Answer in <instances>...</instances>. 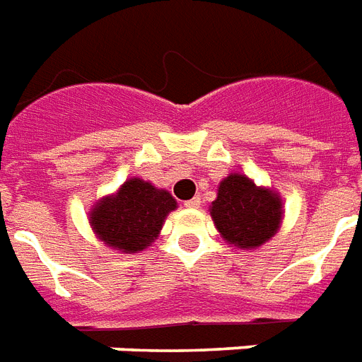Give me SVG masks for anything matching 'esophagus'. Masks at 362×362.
<instances>
[{
  "mask_svg": "<svg viewBox=\"0 0 362 362\" xmlns=\"http://www.w3.org/2000/svg\"><path fill=\"white\" fill-rule=\"evenodd\" d=\"M187 206V209H199V206H201V197H193V199H189V201H186V203H184Z\"/></svg>",
  "mask_w": 362,
  "mask_h": 362,
  "instance_id": "obj_1",
  "label": "esophagus"
}]
</instances>
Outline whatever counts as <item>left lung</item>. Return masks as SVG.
<instances>
[{
  "label": "left lung",
  "mask_w": 362,
  "mask_h": 362,
  "mask_svg": "<svg viewBox=\"0 0 362 362\" xmlns=\"http://www.w3.org/2000/svg\"><path fill=\"white\" fill-rule=\"evenodd\" d=\"M221 238L238 250H257L280 231L284 201L269 186H257L244 173L227 175L210 204Z\"/></svg>",
  "instance_id": "obj_1"
}]
</instances>
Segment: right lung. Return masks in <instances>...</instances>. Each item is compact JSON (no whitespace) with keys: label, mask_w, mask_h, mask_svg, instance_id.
<instances>
[{"label":"right lung","mask_w":362,"mask_h":362,"mask_svg":"<svg viewBox=\"0 0 362 362\" xmlns=\"http://www.w3.org/2000/svg\"><path fill=\"white\" fill-rule=\"evenodd\" d=\"M176 209L178 203L167 189L133 176L99 199L88 212V221L105 246L139 253L156 242L169 212Z\"/></svg>","instance_id":"obj_1"}]
</instances>
